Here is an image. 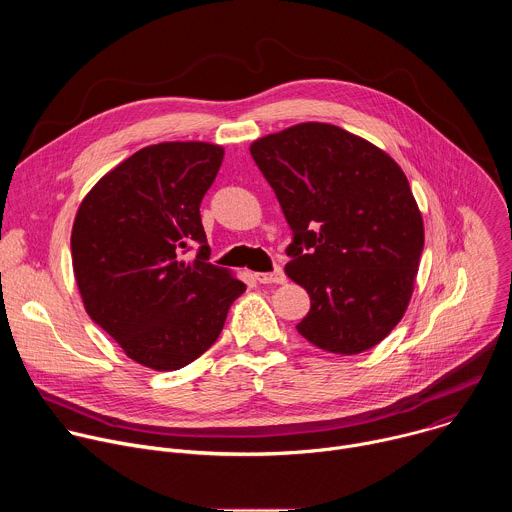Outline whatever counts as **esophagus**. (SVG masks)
<instances>
[{
  "mask_svg": "<svg viewBox=\"0 0 512 512\" xmlns=\"http://www.w3.org/2000/svg\"><path fill=\"white\" fill-rule=\"evenodd\" d=\"M255 279L259 283H283L285 281V273L281 267H275L271 273H255Z\"/></svg>",
  "mask_w": 512,
  "mask_h": 512,
  "instance_id": "obj_1",
  "label": "esophagus"
}]
</instances>
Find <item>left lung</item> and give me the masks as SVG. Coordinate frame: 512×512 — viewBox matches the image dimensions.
Instances as JSON below:
<instances>
[{"label": "left lung", "instance_id": "1", "mask_svg": "<svg viewBox=\"0 0 512 512\" xmlns=\"http://www.w3.org/2000/svg\"><path fill=\"white\" fill-rule=\"evenodd\" d=\"M251 156L291 229L285 273L310 296L298 332L336 354L373 348L403 318L423 251L403 170L328 123L261 137Z\"/></svg>", "mask_w": 512, "mask_h": 512}]
</instances>
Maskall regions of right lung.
<instances>
[{
    "mask_svg": "<svg viewBox=\"0 0 512 512\" xmlns=\"http://www.w3.org/2000/svg\"><path fill=\"white\" fill-rule=\"evenodd\" d=\"M223 156L202 141L150 145L103 176L77 212L70 249L85 310L143 367L196 360L247 289L208 263L200 202Z\"/></svg>",
    "mask_w": 512,
    "mask_h": 512,
    "instance_id": "add662e5",
    "label": "right lung"
}]
</instances>
